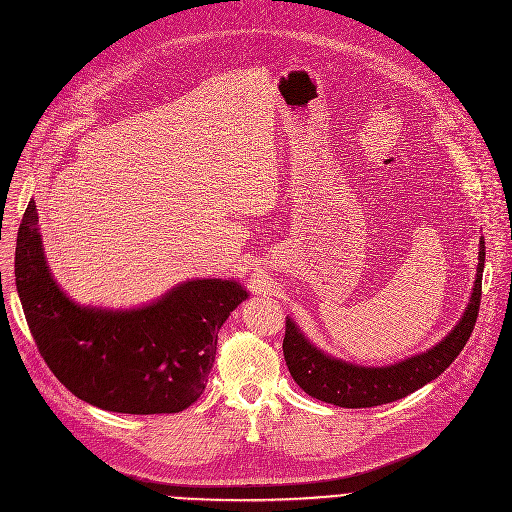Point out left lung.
I'll return each instance as SVG.
<instances>
[{
  "mask_svg": "<svg viewBox=\"0 0 512 512\" xmlns=\"http://www.w3.org/2000/svg\"><path fill=\"white\" fill-rule=\"evenodd\" d=\"M484 255V237H480L472 296L458 324L431 348L393 364L367 367L336 358L312 344L298 324L287 318L283 356L291 377L310 397L346 409L393 403L431 383L456 360L474 330L482 298Z\"/></svg>",
  "mask_w": 512,
  "mask_h": 512,
  "instance_id": "obj_1",
  "label": "left lung"
}]
</instances>
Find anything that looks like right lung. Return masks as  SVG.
Segmentation results:
<instances>
[{"mask_svg":"<svg viewBox=\"0 0 512 512\" xmlns=\"http://www.w3.org/2000/svg\"><path fill=\"white\" fill-rule=\"evenodd\" d=\"M16 287L36 346L75 397L105 411L178 413L204 391L221 326L249 298L237 279H188L137 308L72 300L44 257L34 198L16 243Z\"/></svg>","mask_w":512,"mask_h":512,"instance_id":"1","label":"right lung"}]
</instances>
